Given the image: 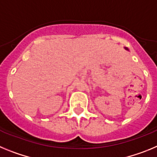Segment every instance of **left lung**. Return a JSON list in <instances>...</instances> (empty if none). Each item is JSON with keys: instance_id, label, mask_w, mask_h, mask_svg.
<instances>
[{"instance_id": "left-lung-1", "label": "left lung", "mask_w": 157, "mask_h": 157, "mask_svg": "<svg viewBox=\"0 0 157 157\" xmlns=\"http://www.w3.org/2000/svg\"><path fill=\"white\" fill-rule=\"evenodd\" d=\"M126 48V49H127V50H128L129 51V49H128V48Z\"/></svg>"}]
</instances>
